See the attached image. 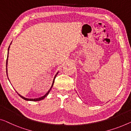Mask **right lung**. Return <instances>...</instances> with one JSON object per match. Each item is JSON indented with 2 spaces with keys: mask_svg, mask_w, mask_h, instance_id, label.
I'll return each instance as SVG.
<instances>
[{
  "mask_svg": "<svg viewBox=\"0 0 131 131\" xmlns=\"http://www.w3.org/2000/svg\"><path fill=\"white\" fill-rule=\"evenodd\" d=\"M11 44V43H10ZM9 48H10V46H9V48H8V54H9ZM7 58H8V54H7V60H6V72H7ZM58 73H57V74H58ZM57 74H56V75H57ZM56 75H55V77H54V79H53V83H52V86L50 87V89L48 91V92H47L45 95H44V96H42V97H39V98H35V99H29V98H26V97H23V96H21L20 95H19V96H20L21 97H22V99H25V100H26V101H40V100H42V99H43L46 96H47V95H48V94H49V92H50V91L51 90V88H52V86H53V83H54V79H55V78H56Z\"/></svg>",
  "mask_w": 131,
  "mask_h": 131,
  "instance_id": "right-lung-1",
  "label": "right lung"
}]
</instances>
